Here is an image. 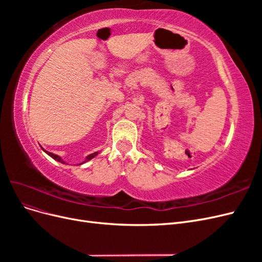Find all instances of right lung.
Wrapping results in <instances>:
<instances>
[{
  "instance_id": "right-lung-1",
  "label": "right lung",
  "mask_w": 262,
  "mask_h": 262,
  "mask_svg": "<svg viewBox=\"0 0 262 262\" xmlns=\"http://www.w3.org/2000/svg\"><path fill=\"white\" fill-rule=\"evenodd\" d=\"M42 148V147H41ZM43 149V148H42ZM43 152H46L47 154H48L49 156H51L53 160H55V161H58V162H60V163H62V164H68V163H66L64 161L62 160V158L59 156V155H55V154H53V153H50V152H48V150H46V149H43ZM98 153L99 152H95V153H92V154H90L89 156H86V158H85V161L83 162V163H81L80 165H82V164H84V163H86V162H89V161H91L92 158H94L95 156H97L98 155Z\"/></svg>"
}]
</instances>
